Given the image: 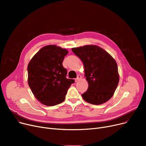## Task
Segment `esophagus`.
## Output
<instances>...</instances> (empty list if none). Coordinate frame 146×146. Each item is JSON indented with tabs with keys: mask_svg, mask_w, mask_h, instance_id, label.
<instances>
[{
	"mask_svg": "<svg viewBox=\"0 0 146 146\" xmlns=\"http://www.w3.org/2000/svg\"><path fill=\"white\" fill-rule=\"evenodd\" d=\"M81 78H82V76H81L80 74H79V75L77 76V78H76V79H75V82H78Z\"/></svg>",
	"mask_w": 146,
	"mask_h": 146,
	"instance_id": "34e87169",
	"label": "esophagus"
}]
</instances>
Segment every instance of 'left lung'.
I'll return each mask as SVG.
<instances>
[{"label":"left lung","instance_id":"1","mask_svg":"<svg viewBox=\"0 0 146 146\" xmlns=\"http://www.w3.org/2000/svg\"><path fill=\"white\" fill-rule=\"evenodd\" d=\"M72 50L83 62L89 84L88 90L82 94L83 99L93 105H101L108 101L119 83L115 60L97 45H88L73 48Z\"/></svg>","mask_w":146,"mask_h":146}]
</instances>
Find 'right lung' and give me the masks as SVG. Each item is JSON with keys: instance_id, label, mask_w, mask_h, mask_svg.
Segmentation results:
<instances>
[{"instance_id": "add662e5", "label": "right lung", "mask_w": 146, "mask_h": 146, "mask_svg": "<svg viewBox=\"0 0 146 146\" xmlns=\"http://www.w3.org/2000/svg\"><path fill=\"white\" fill-rule=\"evenodd\" d=\"M68 51L55 45L40 49L28 65V83L38 101L47 106L63 102L73 79H67L63 66Z\"/></svg>"}]
</instances>
